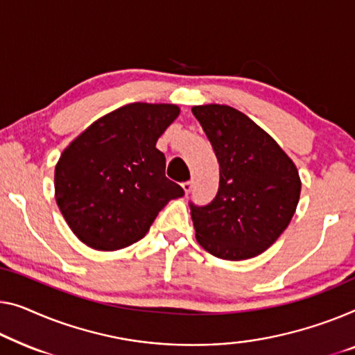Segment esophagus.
I'll return each instance as SVG.
<instances>
[{
  "mask_svg": "<svg viewBox=\"0 0 355 355\" xmlns=\"http://www.w3.org/2000/svg\"><path fill=\"white\" fill-rule=\"evenodd\" d=\"M182 187H183V189H184V193H191V189H193V180H189V182H184L183 184H182Z\"/></svg>",
  "mask_w": 355,
  "mask_h": 355,
  "instance_id": "obj_1",
  "label": "esophagus"
}]
</instances>
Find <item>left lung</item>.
Segmentation results:
<instances>
[{
    "label": "left lung",
    "mask_w": 355,
    "mask_h": 355,
    "mask_svg": "<svg viewBox=\"0 0 355 355\" xmlns=\"http://www.w3.org/2000/svg\"><path fill=\"white\" fill-rule=\"evenodd\" d=\"M220 164V187L205 207L191 204L199 245L221 260H248L287 228L301 193L298 168L260 125L228 105L191 108Z\"/></svg>",
    "instance_id": "8db88e82"
}]
</instances>
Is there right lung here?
<instances>
[{
    "mask_svg": "<svg viewBox=\"0 0 355 355\" xmlns=\"http://www.w3.org/2000/svg\"><path fill=\"white\" fill-rule=\"evenodd\" d=\"M172 103H129L98 118L55 166V200L83 244L114 252L140 241L168 200L184 194L156 148L177 119Z\"/></svg>",
    "mask_w": 355,
    "mask_h": 355,
    "instance_id": "1",
    "label": "right lung"
}]
</instances>
